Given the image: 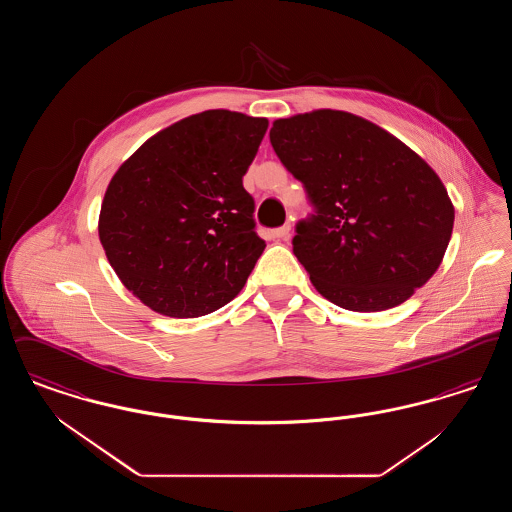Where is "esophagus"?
Wrapping results in <instances>:
<instances>
[{"mask_svg": "<svg viewBox=\"0 0 512 512\" xmlns=\"http://www.w3.org/2000/svg\"><path fill=\"white\" fill-rule=\"evenodd\" d=\"M290 230H292V224H290V222H286L284 226L270 230V238H272V240H284V238H288V236H290Z\"/></svg>", "mask_w": 512, "mask_h": 512, "instance_id": "obj_1", "label": "esophagus"}]
</instances>
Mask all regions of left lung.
<instances>
[{"label": "left lung", "mask_w": 512, "mask_h": 512, "mask_svg": "<svg viewBox=\"0 0 512 512\" xmlns=\"http://www.w3.org/2000/svg\"><path fill=\"white\" fill-rule=\"evenodd\" d=\"M270 144L309 197L293 253L328 301L376 313L438 270L455 209L438 174L384 128L320 109L270 128Z\"/></svg>", "instance_id": "left-lung-1"}]
</instances>
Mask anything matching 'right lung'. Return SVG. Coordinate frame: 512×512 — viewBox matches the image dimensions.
<instances>
[{
  "instance_id": "add662e5",
  "label": "right lung",
  "mask_w": 512,
  "mask_h": 512,
  "mask_svg": "<svg viewBox=\"0 0 512 512\" xmlns=\"http://www.w3.org/2000/svg\"><path fill=\"white\" fill-rule=\"evenodd\" d=\"M267 119L203 111L149 138L111 178L99 240L122 284L165 317L209 315L265 249L244 174Z\"/></svg>"
}]
</instances>
